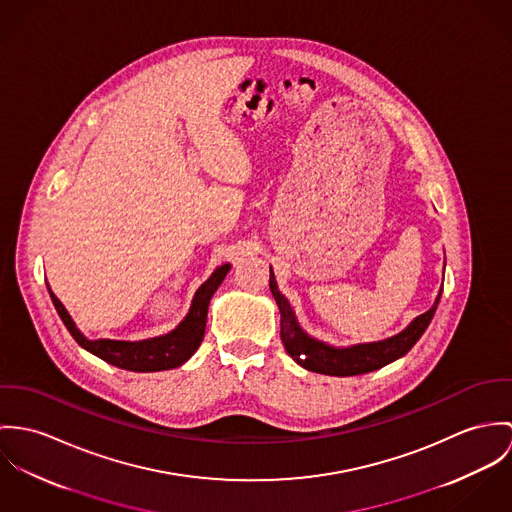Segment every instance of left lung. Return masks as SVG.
<instances>
[{
	"instance_id": "1",
	"label": "left lung",
	"mask_w": 512,
	"mask_h": 512,
	"mask_svg": "<svg viewBox=\"0 0 512 512\" xmlns=\"http://www.w3.org/2000/svg\"><path fill=\"white\" fill-rule=\"evenodd\" d=\"M269 286H271V292H273V296L279 304V310H281V340H283L284 349L288 351V355L308 371L334 375V377L363 375V373L381 369L387 363H391L398 357H402L404 353H408L412 349V345L420 340V336L424 334L428 324L432 322L434 312H436L438 302H440V296H442V290H440L434 306L428 312L420 314L404 332H400L395 338L375 341V343L353 345V347H347V349H336V347H330L322 341L306 336L300 330L288 300L277 288L273 271H271V277H269Z\"/></svg>"
}]
</instances>
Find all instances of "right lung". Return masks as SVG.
<instances>
[{"label":"right lung","mask_w":512,"mask_h":512,"mask_svg":"<svg viewBox=\"0 0 512 512\" xmlns=\"http://www.w3.org/2000/svg\"><path fill=\"white\" fill-rule=\"evenodd\" d=\"M229 265H222L214 271V275L202 284L192 300L188 316L180 322V326L161 338L145 341H115V340H86L78 328L74 326L72 318L64 310L53 290L49 288L51 300L57 308L60 320L64 322L66 330L70 336L76 340L78 345L88 349L90 353L98 355L100 359L112 363L115 367L127 369V371H139V373H149V371H165V369H174L182 365L200 345L204 338L206 330V316H208V306L210 298L218 290V286L226 279ZM49 286V284H47Z\"/></svg>","instance_id":"1"}]
</instances>
